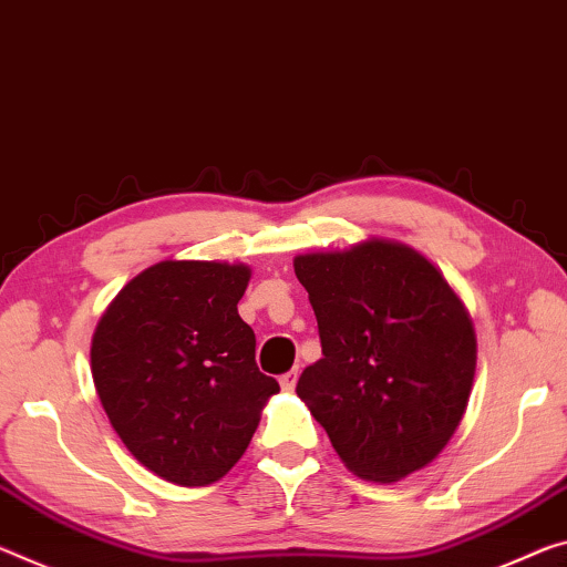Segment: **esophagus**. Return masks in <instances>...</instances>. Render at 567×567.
Listing matches in <instances>:
<instances>
[{
	"instance_id": "obj_1",
	"label": "esophagus",
	"mask_w": 567,
	"mask_h": 567,
	"mask_svg": "<svg viewBox=\"0 0 567 567\" xmlns=\"http://www.w3.org/2000/svg\"><path fill=\"white\" fill-rule=\"evenodd\" d=\"M280 385H282V391H292L295 385H298V371H290V373L280 375Z\"/></svg>"
}]
</instances>
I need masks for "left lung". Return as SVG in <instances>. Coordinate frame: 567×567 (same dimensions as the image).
Returning a JSON list of instances; mask_svg holds the SVG:
<instances>
[{"label": "left lung", "mask_w": 567, "mask_h": 567, "mask_svg": "<svg viewBox=\"0 0 567 567\" xmlns=\"http://www.w3.org/2000/svg\"><path fill=\"white\" fill-rule=\"evenodd\" d=\"M322 358L298 396L358 477L396 482L434 462L472 393L477 338L444 275L401 241L295 257Z\"/></svg>", "instance_id": "obj_1"}]
</instances>
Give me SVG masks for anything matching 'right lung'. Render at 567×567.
<instances>
[{"mask_svg":"<svg viewBox=\"0 0 567 567\" xmlns=\"http://www.w3.org/2000/svg\"><path fill=\"white\" fill-rule=\"evenodd\" d=\"M247 265L164 259L115 295L90 346L115 434L166 482L206 487L239 462L280 383L259 373L237 302Z\"/></svg>","mask_w":567,"mask_h":567,"instance_id":"right-lung-1","label":"right lung"}]
</instances>
